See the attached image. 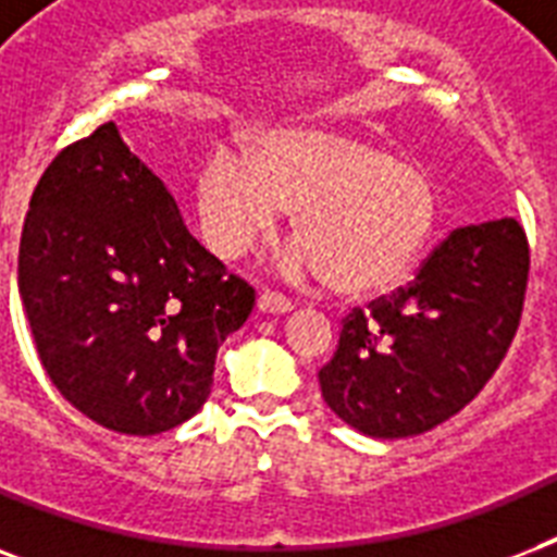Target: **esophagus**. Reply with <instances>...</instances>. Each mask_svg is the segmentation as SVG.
<instances>
[{
    "label": "esophagus",
    "instance_id": "34e87169",
    "mask_svg": "<svg viewBox=\"0 0 557 557\" xmlns=\"http://www.w3.org/2000/svg\"><path fill=\"white\" fill-rule=\"evenodd\" d=\"M257 306H260V312H271V314H283V312H292V309H295V304H292L286 295L271 292V288H265V292H262L260 300H257Z\"/></svg>",
    "mask_w": 557,
    "mask_h": 557
}]
</instances>
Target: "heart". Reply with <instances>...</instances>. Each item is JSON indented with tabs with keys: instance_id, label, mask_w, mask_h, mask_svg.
Segmentation results:
<instances>
[{
	"instance_id": "obj_1",
	"label": "heart",
	"mask_w": 557,
	"mask_h": 557,
	"mask_svg": "<svg viewBox=\"0 0 557 557\" xmlns=\"http://www.w3.org/2000/svg\"><path fill=\"white\" fill-rule=\"evenodd\" d=\"M283 210H295L304 243L288 269L364 297L413 269L431 239L436 196L419 168L332 129H280L251 156L219 147L201 170V234L222 257H239L271 234Z\"/></svg>"
}]
</instances>
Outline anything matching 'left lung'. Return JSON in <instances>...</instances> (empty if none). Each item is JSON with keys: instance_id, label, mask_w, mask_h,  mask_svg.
I'll return each mask as SVG.
<instances>
[{"instance_id": "8db88e82", "label": "left lung", "mask_w": 557, "mask_h": 557, "mask_svg": "<svg viewBox=\"0 0 557 557\" xmlns=\"http://www.w3.org/2000/svg\"><path fill=\"white\" fill-rule=\"evenodd\" d=\"M529 239L518 219L450 231L405 288L352 309L321 367L326 405L375 440L416 436L485 387L520 326Z\"/></svg>"}]
</instances>
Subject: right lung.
I'll list each match as a JSON object with an SVG mask.
<instances>
[{
	"label": "right lung",
	"instance_id": "add662e5",
	"mask_svg": "<svg viewBox=\"0 0 557 557\" xmlns=\"http://www.w3.org/2000/svg\"><path fill=\"white\" fill-rule=\"evenodd\" d=\"M20 297L54 387L129 436L205 405L219 344L253 309V288L193 239L115 124L63 147L34 187Z\"/></svg>",
	"mask_w": 557,
	"mask_h": 557
}]
</instances>
